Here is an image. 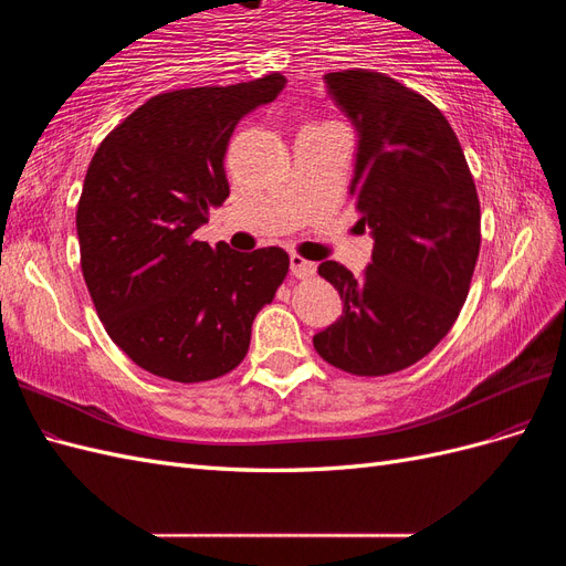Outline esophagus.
I'll return each instance as SVG.
<instances>
[{
	"instance_id": "obj_1",
	"label": "esophagus",
	"mask_w": 566,
	"mask_h": 566,
	"mask_svg": "<svg viewBox=\"0 0 566 566\" xmlns=\"http://www.w3.org/2000/svg\"><path fill=\"white\" fill-rule=\"evenodd\" d=\"M290 273H293L295 279H312L314 273H316V264L314 262H310V260H304V256H300V254H293L290 256Z\"/></svg>"
}]
</instances>
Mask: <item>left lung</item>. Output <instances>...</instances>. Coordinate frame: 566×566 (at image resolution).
Wrapping results in <instances>:
<instances>
[{
    "label": "left lung",
    "instance_id": "left-lung-1",
    "mask_svg": "<svg viewBox=\"0 0 566 566\" xmlns=\"http://www.w3.org/2000/svg\"><path fill=\"white\" fill-rule=\"evenodd\" d=\"M323 80L358 132L349 196L375 245L358 279L339 262L318 266L345 306L314 349L339 370L378 378L418 364L453 328L482 212L465 153L432 101L366 67Z\"/></svg>",
    "mask_w": 566,
    "mask_h": 566
}]
</instances>
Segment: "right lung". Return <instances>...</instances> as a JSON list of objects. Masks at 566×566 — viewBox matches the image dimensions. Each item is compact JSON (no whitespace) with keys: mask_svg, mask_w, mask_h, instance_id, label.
<instances>
[{"mask_svg":"<svg viewBox=\"0 0 566 566\" xmlns=\"http://www.w3.org/2000/svg\"><path fill=\"white\" fill-rule=\"evenodd\" d=\"M285 82L271 73L153 96L90 163L77 202L82 276L111 339L158 378L191 385L231 373L287 276L281 248L245 254L193 238L229 198L224 156L238 119Z\"/></svg>","mask_w":566,"mask_h":566,"instance_id":"1","label":"right lung"}]
</instances>
